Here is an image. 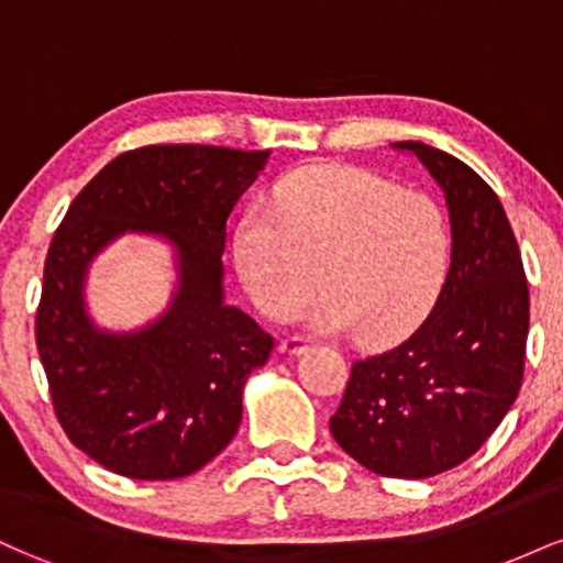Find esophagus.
<instances>
[{"label":"esophagus","instance_id":"obj_1","mask_svg":"<svg viewBox=\"0 0 563 563\" xmlns=\"http://www.w3.org/2000/svg\"><path fill=\"white\" fill-rule=\"evenodd\" d=\"M309 349L307 339H301V335H286V339L280 341V352L288 354V357H299Z\"/></svg>","mask_w":563,"mask_h":563}]
</instances>
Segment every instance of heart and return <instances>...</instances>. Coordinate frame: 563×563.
Listing matches in <instances>:
<instances>
[{
	"mask_svg": "<svg viewBox=\"0 0 563 563\" xmlns=\"http://www.w3.org/2000/svg\"><path fill=\"white\" fill-rule=\"evenodd\" d=\"M232 251L267 314H294L320 283L309 309L318 331L386 344L434 309L452 235L442 206L423 192L352 166H309L275 187V211H245Z\"/></svg>",
	"mask_w": 563,
	"mask_h": 563,
	"instance_id": "b5f03b06",
	"label": "heart"
}]
</instances>
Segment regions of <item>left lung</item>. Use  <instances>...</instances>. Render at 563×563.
I'll return each mask as SVG.
<instances>
[{
  "instance_id": "1",
  "label": "left lung",
  "mask_w": 563,
  "mask_h": 563,
  "mask_svg": "<svg viewBox=\"0 0 563 563\" xmlns=\"http://www.w3.org/2000/svg\"><path fill=\"white\" fill-rule=\"evenodd\" d=\"M442 187L452 260L418 331L352 365L331 434L360 466L426 479L461 466L516 402L525 376L529 290L519 243L495 190L423 142H394Z\"/></svg>"
}]
</instances>
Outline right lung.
<instances>
[{
  "instance_id": "right-lung-1",
  "label": "right lung",
  "mask_w": 563,
  "mask_h": 563,
  "mask_svg": "<svg viewBox=\"0 0 563 563\" xmlns=\"http://www.w3.org/2000/svg\"><path fill=\"white\" fill-rule=\"evenodd\" d=\"M269 151L151 145L113 158L70 203L44 262L36 346L57 421L113 474L164 482L196 474L235 437L243 386L275 341L224 301L228 219ZM126 234L170 245L167 307L115 332L88 312L97 255Z\"/></svg>"
}]
</instances>
